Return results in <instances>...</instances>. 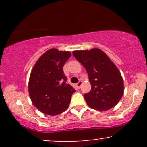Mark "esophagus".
<instances>
[{
    "label": "esophagus",
    "mask_w": 147,
    "mask_h": 147,
    "mask_svg": "<svg viewBox=\"0 0 147 147\" xmlns=\"http://www.w3.org/2000/svg\"><path fill=\"white\" fill-rule=\"evenodd\" d=\"M82 84V81H80L79 82H78V83H77V84H76V85H77V87L78 88H80V87H81Z\"/></svg>",
    "instance_id": "1"
}]
</instances>
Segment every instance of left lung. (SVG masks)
<instances>
[{
	"label": "left lung",
	"instance_id": "8db88e82",
	"mask_svg": "<svg viewBox=\"0 0 147 147\" xmlns=\"http://www.w3.org/2000/svg\"><path fill=\"white\" fill-rule=\"evenodd\" d=\"M76 59L85 67L91 90L85 94L88 105L93 109L106 111L118 103L124 94V82L115 64L101 49L74 51Z\"/></svg>",
	"mask_w": 147,
	"mask_h": 147
}]
</instances>
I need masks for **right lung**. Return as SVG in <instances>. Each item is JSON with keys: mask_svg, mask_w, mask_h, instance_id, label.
Masks as SVG:
<instances>
[{"mask_svg": "<svg viewBox=\"0 0 147 147\" xmlns=\"http://www.w3.org/2000/svg\"><path fill=\"white\" fill-rule=\"evenodd\" d=\"M69 51L50 49L36 62L30 74L29 94L33 105L43 114L56 116L69 107L76 90L67 83L63 65Z\"/></svg>", "mask_w": 147, "mask_h": 147, "instance_id": "1", "label": "right lung"}]
</instances>
